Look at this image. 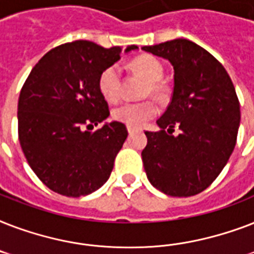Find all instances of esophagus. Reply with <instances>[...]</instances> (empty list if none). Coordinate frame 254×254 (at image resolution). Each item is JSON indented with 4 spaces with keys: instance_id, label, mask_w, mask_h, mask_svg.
<instances>
[{
    "instance_id": "1",
    "label": "esophagus",
    "mask_w": 254,
    "mask_h": 254,
    "mask_svg": "<svg viewBox=\"0 0 254 254\" xmlns=\"http://www.w3.org/2000/svg\"><path fill=\"white\" fill-rule=\"evenodd\" d=\"M127 131H129V134H133V133H135V131H138V129L134 127H130V125H127Z\"/></svg>"
}]
</instances>
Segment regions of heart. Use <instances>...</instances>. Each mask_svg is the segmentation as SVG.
<instances>
[{"instance_id": "heart-1", "label": "heart", "mask_w": 254, "mask_h": 254, "mask_svg": "<svg viewBox=\"0 0 254 254\" xmlns=\"http://www.w3.org/2000/svg\"><path fill=\"white\" fill-rule=\"evenodd\" d=\"M135 72L145 77L147 85L145 88V96L162 97L166 91V85L162 81L165 67L158 58L153 55H141L130 63ZM99 89L104 99L109 103H116L123 96V76L119 64L108 65L99 75ZM158 107L154 101L145 100L139 103H125L116 107L112 111V117L116 121L127 124L130 127H139L145 125L149 120L158 115Z\"/></svg>"}]
</instances>
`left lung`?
<instances>
[{"label":"left lung","instance_id":"obj_1","mask_svg":"<svg viewBox=\"0 0 254 254\" xmlns=\"http://www.w3.org/2000/svg\"><path fill=\"white\" fill-rule=\"evenodd\" d=\"M142 50L174 67V91L157 121L158 131H145L142 150L147 179L170 196L204 191L221 173L236 145L240 103L220 62L189 39H174ZM181 133L173 136V127Z\"/></svg>","mask_w":254,"mask_h":254}]
</instances>
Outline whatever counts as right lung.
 Wrapping results in <instances>:
<instances>
[{
	"mask_svg": "<svg viewBox=\"0 0 254 254\" xmlns=\"http://www.w3.org/2000/svg\"><path fill=\"white\" fill-rule=\"evenodd\" d=\"M137 49L129 46L125 53ZM123 49L75 41L50 50L34 65L18 100V138L37 177L54 192L79 197L108 181L127 127L109 116L99 75Z\"/></svg>",
	"mask_w": 254,
	"mask_h": 254,
	"instance_id": "obj_1",
	"label": "right lung"
}]
</instances>
